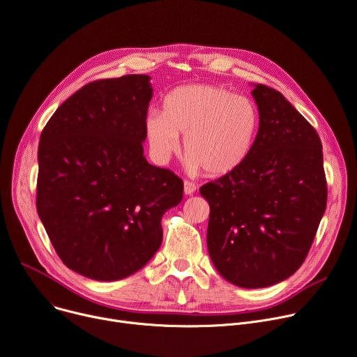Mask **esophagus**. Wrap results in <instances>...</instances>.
Masks as SVG:
<instances>
[{
    "label": "esophagus",
    "instance_id": "34e87169",
    "mask_svg": "<svg viewBox=\"0 0 357 357\" xmlns=\"http://www.w3.org/2000/svg\"><path fill=\"white\" fill-rule=\"evenodd\" d=\"M196 188H197V185L195 184V183H191V181H184V195L185 196H191L196 191Z\"/></svg>",
    "mask_w": 357,
    "mask_h": 357
}]
</instances>
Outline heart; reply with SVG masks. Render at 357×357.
Masks as SVG:
<instances>
[{
  "label": "heart",
  "mask_w": 357,
  "mask_h": 357,
  "mask_svg": "<svg viewBox=\"0 0 357 357\" xmlns=\"http://www.w3.org/2000/svg\"><path fill=\"white\" fill-rule=\"evenodd\" d=\"M260 130L256 104L234 93L207 84L183 86L162 100L160 116L147 119L146 132L153 153L169 158L184 135L183 153L190 172L203 169L220 177L238 169L250 155Z\"/></svg>",
  "instance_id": "heart-1"
}]
</instances>
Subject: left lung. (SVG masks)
Returning a JSON list of instances; mask_svg holds the SVG:
<instances>
[{
    "instance_id": "left-lung-1",
    "label": "left lung",
    "mask_w": 357,
    "mask_h": 357,
    "mask_svg": "<svg viewBox=\"0 0 357 357\" xmlns=\"http://www.w3.org/2000/svg\"><path fill=\"white\" fill-rule=\"evenodd\" d=\"M255 147L241 166L200 187L208 202V255L245 289L276 284L303 264L326 210L321 142L278 90L256 84Z\"/></svg>"
}]
</instances>
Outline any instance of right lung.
I'll list each match as a JSON object with an SVG mask.
<instances>
[{
	"instance_id": "add662e5",
	"label": "right lung",
	"mask_w": 357,
	"mask_h": 357,
	"mask_svg": "<svg viewBox=\"0 0 357 357\" xmlns=\"http://www.w3.org/2000/svg\"><path fill=\"white\" fill-rule=\"evenodd\" d=\"M150 77L96 79L67 98L38 146L37 211L63 263L100 282L140 270L183 181L143 155Z\"/></svg>"
}]
</instances>
